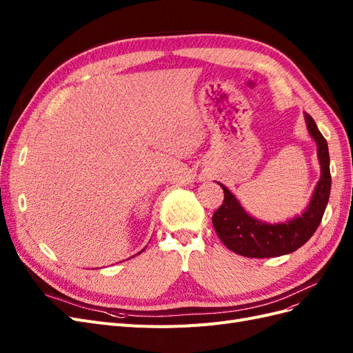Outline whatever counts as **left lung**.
<instances>
[{
    "instance_id": "8db88e82",
    "label": "left lung",
    "mask_w": 353,
    "mask_h": 353,
    "mask_svg": "<svg viewBox=\"0 0 353 353\" xmlns=\"http://www.w3.org/2000/svg\"><path fill=\"white\" fill-rule=\"evenodd\" d=\"M305 121L309 134L316 143L321 178L301 216L280 223L258 221L243 209L225 185L218 183L223 190V201L212 216L213 228L221 241L234 253L245 258H275L292 253L302 248L321 223L331 188L328 145L312 116L305 113Z\"/></svg>"
}]
</instances>
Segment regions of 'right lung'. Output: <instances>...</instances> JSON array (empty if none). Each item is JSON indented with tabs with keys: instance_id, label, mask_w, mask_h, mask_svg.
I'll return each instance as SVG.
<instances>
[{
	"instance_id": "obj_1",
	"label": "right lung",
	"mask_w": 353,
	"mask_h": 353,
	"mask_svg": "<svg viewBox=\"0 0 353 353\" xmlns=\"http://www.w3.org/2000/svg\"><path fill=\"white\" fill-rule=\"evenodd\" d=\"M141 252H143V250H141ZM141 252H140V253H141Z\"/></svg>"
}]
</instances>
